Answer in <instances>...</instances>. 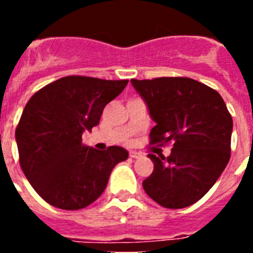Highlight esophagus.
<instances>
[{"label":"esophagus","instance_id":"esophagus-1","mask_svg":"<svg viewBox=\"0 0 253 253\" xmlns=\"http://www.w3.org/2000/svg\"><path fill=\"white\" fill-rule=\"evenodd\" d=\"M129 156H130L131 158H139L142 154H140L139 152H137V151H130V152H129Z\"/></svg>","mask_w":253,"mask_h":253}]
</instances>
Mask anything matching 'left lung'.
Listing matches in <instances>:
<instances>
[{
    "instance_id": "left-lung-1",
    "label": "left lung",
    "mask_w": 253,
    "mask_h": 253,
    "mask_svg": "<svg viewBox=\"0 0 253 253\" xmlns=\"http://www.w3.org/2000/svg\"><path fill=\"white\" fill-rule=\"evenodd\" d=\"M156 125L151 144L172 143L169 157L149 153L154 169L143 181L163 208L195 204L211 189L231 158L233 120L222 96L187 77L130 80Z\"/></svg>"
}]
</instances>
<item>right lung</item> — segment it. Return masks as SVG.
<instances>
[{"label": "right lung", "instance_id": "add662e5", "mask_svg": "<svg viewBox=\"0 0 253 253\" xmlns=\"http://www.w3.org/2000/svg\"><path fill=\"white\" fill-rule=\"evenodd\" d=\"M128 80L107 81L67 76L31 96L15 137L20 166L30 185L48 204L84 209L104 193L114 167L128 158L118 146L97 151L82 143Z\"/></svg>", "mask_w": 253, "mask_h": 253}]
</instances>
